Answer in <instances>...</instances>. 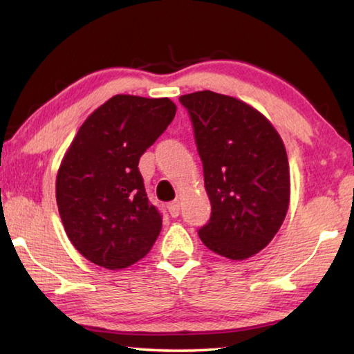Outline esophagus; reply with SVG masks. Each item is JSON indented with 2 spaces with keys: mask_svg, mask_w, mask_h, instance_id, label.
I'll list each match as a JSON object with an SVG mask.
<instances>
[{
  "mask_svg": "<svg viewBox=\"0 0 354 354\" xmlns=\"http://www.w3.org/2000/svg\"><path fill=\"white\" fill-rule=\"evenodd\" d=\"M167 209H169V214L171 215V217H178V215H179V203L178 201L169 203V206H167Z\"/></svg>",
  "mask_w": 354,
  "mask_h": 354,
  "instance_id": "obj_1",
  "label": "esophagus"
}]
</instances>
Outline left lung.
I'll use <instances>...</instances> for the list:
<instances>
[{"label": "left lung", "instance_id": "8db88e82", "mask_svg": "<svg viewBox=\"0 0 354 354\" xmlns=\"http://www.w3.org/2000/svg\"><path fill=\"white\" fill-rule=\"evenodd\" d=\"M179 101L190 113L212 206L198 236L214 253L248 259L272 242L289 209L283 139L267 117L234 97L203 91Z\"/></svg>", "mask_w": 354, "mask_h": 354}]
</instances>
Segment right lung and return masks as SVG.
I'll list each match as a JSON object with an SVG mask.
<instances>
[{
	"instance_id": "obj_1",
	"label": "right lung",
	"mask_w": 354,
	"mask_h": 354,
	"mask_svg": "<svg viewBox=\"0 0 354 354\" xmlns=\"http://www.w3.org/2000/svg\"><path fill=\"white\" fill-rule=\"evenodd\" d=\"M176 113L170 98L115 95L81 124L59 167L56 201L80 253L107 270L145 257L162 218L149 205L139 159Z\"/></svg>"
}]
</instances>
